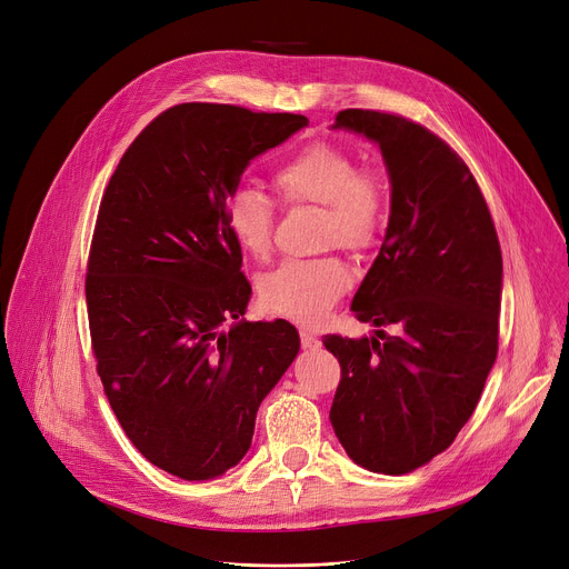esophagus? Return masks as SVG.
Here are the masks:
<instances>
[{"label": "esophagus", "instance_id": "esophagus-1", "mask_svg": "<svg viewBox=\"0 0 569 569\" xmlns=\"http://www.w3.org/2000/svg\"><path fill=\"white\" fill-rule=\"evenodd\" d=\"M300 343H302L305 350H317V348H321V339H319L317 335L307 332V330H300Z\"/></svg>", "mask_w": 569, "mask_h": 569}]
</instances>
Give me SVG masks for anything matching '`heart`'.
I'll use <instances>...</instances> for the list:
<instances>
[{"label": "heart", "instance_id": "obj_1", "mask_svg": "<svg viewBox=\"0 0 569 569\" xmlns=\"http://www.w3.org/2000/svg\"><path fill=\"white\" fill-rule=\"evenodd\" d=\"M273 187L287 206H321L319 246L348 250L370 248L387 214L382 180L357 171L355 158L328 142H313L273 171ZM226 228L246 256L264 260L273 239V206L252 187H239L226 203ZM350 287L346 264L335 256L287 260L260 282L262 305L289 321L313 326L323 321Z\"/></svg>", "mask_w": 569, "mask_h": 569}]
</instances>
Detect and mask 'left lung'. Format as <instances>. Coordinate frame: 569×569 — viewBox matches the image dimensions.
<instances>
[{
  "instance_id": "1",
  "label": "left lung",
  "mask_w": 569,
  "mask_h": 569,
  "mask_svg": "<svg viewBox=\"0 0 569 569\" xmlns=\"http://www.w3.org/2000/svg\"><path fill=\"white\" fill-rule=\"evenodd\" d=\"M332 129L380 147L391 214L350 305L375 335L323 337L341 363L330 422L357 466L405 475L446 452L481 398L497 357L501 250L475 176L425 126L348 108ZM387 325L401 335L387 338Z\"/></svg>"
}]
</instances>
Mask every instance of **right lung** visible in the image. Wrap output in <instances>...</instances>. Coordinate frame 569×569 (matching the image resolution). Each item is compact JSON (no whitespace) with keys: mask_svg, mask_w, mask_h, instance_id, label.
Instances as JSON below:
<instances>
[{"mask_svg":"<svg viewBox=\"0 0 569 569\" xmlns=\"http://www.w3.org/2000/svg\"><path fill=\"white\" fill-rule=\"evenodd\" d=\"M307 123L173 106L126 149L101 199L86 278L97 372L131 443L180 479L243 459L262 400L300 350L291 323L241 319L252 291L226 203L252 158Z\"/></svg>","mask_w":569,"mask_h":569,"instance_id":"1","label":"right lung"}]
</instances>
